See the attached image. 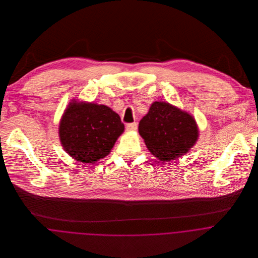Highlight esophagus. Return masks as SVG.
Returning a JSON list of instances; mask_svg holds the SVG:
<instances>
[{
    "label": "esophagus",
    "instance_id": "obj_1",
    "mask_svg": "<svg viewBox=\"0 0 258 258\" xmlns=\"http://www.w3.org/2000/svg\"><path fill=\"white\" fill-rule=\"evenodd\" d=\"M126 129L128 130V131H134V130H136L137 129V123H129V124H127L126 125Z\"/></svg>",
    "mask_w": 258,
    "mask_h": 258
}]
</instances>
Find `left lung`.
<instances>
[{
	"instance_id": "left-lung-1",
	"label": "left lung",
	"mask_w": 258,
	"mask_h": 258,
	"mask_svg": "<svg viewBox=\"0 0 258 258\" xmlns=\"http://www.w3.org/2000/svg\"><path fill=\"white\" fill-rule=\"evenodd\" d=\"M139 133L149 151L163 162L184 155L199 137L191 115L161 101L152 103L139 123Z\"/></svg>"
}]
</instances>
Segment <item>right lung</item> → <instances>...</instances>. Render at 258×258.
Returning <instances> with one entry per match:
<instances>
[{
	"mask_svg": "<svg viewBox=\"0 0 258 258\" xmlns=\"http://www.w3.org/2000/svg\"><path fill=\"white\" fill-rule=\"evenodd\" d=\"M123 131L120 116L109 107L75 100L64 111L58 128L64 151L82 163L106 157Z\"/></svg>",
	"mask_w": 258,
	"mask_h": 258,
	"instance_id": "right-lung-1",
	"label": "right lung"
}]
</instances>
